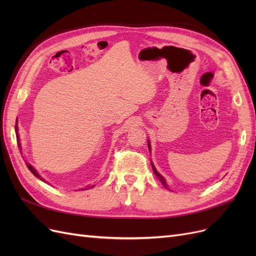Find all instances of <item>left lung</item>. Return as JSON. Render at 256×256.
<instances>
[{"mask_svg": "<svg viewBox=\"0 0 256 256\" xmlns=\"http://www.w3.org/2000/svg\"><path fill=\"white\" fill-rule=\"evenodd\" d=\"M150 142H148V148H150ZM152 171H154V175L157 176V178H158V180H160V182H161L162 184H164V188H168V187H166V180H164V178L162 177V176H161V175L156 171V168L154 166V164H152Z\"/></svg>", "mask_w": 256, "mask_h": 256, "instance_id": "8db88e82", "label": "left lung"}]
</instances>
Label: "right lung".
Segmentation results:
<instances>
[{
	"instance_id": "add662e5",
	"label": "right lung",
	"mask_w": 256,
	"mask_h": 256,
	"mask_svg": "<svg viewBox=\"0 0 256 256\" xmlns=\"http://www.w3.org/2000/svg\"><path fill=\"white\" fill-rule=\"evenodd\" d=\"M17 130H18V127H17V125H16V131H17ZM17 141L19 142V136H18V134H17ZM19 146H20V143H19ZM26 166L28 168V170H30V172H32V173H33V174H34V175H35L36 177H38V178H40V180H42V177L40 176V174H38V173L36 172V170H35V168H33L32 166H30V164H26ZM92 187H94V186H92ZM85 189H90V186H88V187H86V188H83L82 190H85Z\"/></svg>"
}]
</instances>
